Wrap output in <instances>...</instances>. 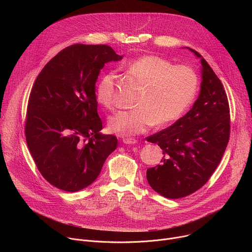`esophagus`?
<instances>
[{
	"mask_svg": "<svg viewBox=\"0 0 252 252\" xmlns=\"http://www.w3.org/2000/svg\"><path fill=\"white\" fill-rule=\"evenodd\" d=\"M123 141H124V143H126V145H135V143L137 142V140L132 137H125L123 139Z\"/></svg>",
	"mask_w": 252,
	"mask_h": 252,
	"instance_id": "1",
	"label": "esophagus"
}]
</instances>
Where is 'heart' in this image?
Segmentation results:
<instances>
[{
    "label": "heart",
    "instance_id": "heart-1",
    "mask_svg": "<svg viewBox=\"0 0 252 252\" xmlns=\"http://www.w3.org/2000/svg\"><path fill=\"white\" fill-rule=\"evenodd\" d=\"M125 67L143 85L133 110L120 111L110 119V128L122 135L138 134L151 126L167 125L179 118L192 102L198 77L187 65H173L158 56H143L127 62ZM116 74L107 71L95 88L97 100L106 109L117 103Z\"/></svg>",
    "mask_w": 252,
    "mask_h": 252
}]
</instances>
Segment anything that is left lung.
I'll return each mask as SVG.
<instances>
[{"mask_svg":"<svg viewBox=\"0 0 252 252\" xmlns=\"http://www.w3.org/2000/svg\"><path fill=\"white\" fill-rule=\"evenodd\" d=\"M201 62L200 93L192 109L167 128L147 137L162 150L160 164L147 170L152 189L166 198L188 196L202 188L220 164L230 134L226 93L213 69Z\"/></svg>","mask_w":252,"mask_h":252,"instance_id":"8db88e82","label":"left lung"}]
</instances>
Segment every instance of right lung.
<instances>
[{
  "label": "right lung",
  "instance_id": "add662e5",
  "mask_svg": "<svg viewBox=\"0 0 252 252\" xmlns=\"http://www.w3.org/2000/svg\"><path fill=\"white\" fill-rule=\"evenodd\" d=\"M122 58L106 45H71L33 83L26 115L27 145L44 178L62 190L76 192L93 184L117 149V136L99 132L94 90L104 63Z\"/></svg>",
  "mask_w": 252,
  "mask_h": 252
}]
</instances>
